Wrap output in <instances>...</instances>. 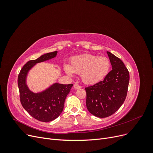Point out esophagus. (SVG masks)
Instances as JSON below:
<instances>
[{
    "label": "esophagus",
    "instance_id": "obj_1",
    "mask_svg": "<svg viewBox=\"0 0 153 153\" xmlns=\"http://www.w3.org/2000/svg\"><path fill=\"white\" fill-rule=\"evenodd\" d=\"M73 87H74V88H75V89H80V88H81V86H80V85H78V84H74Z\"/></svg>",
    "mask_w": 153,
    "mask_h": 153
}]
</instances>
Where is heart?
Returning a JSON list of instances; mask_svg holds the SVG:
<instances>
[{"label":"heart","instance_id":"1","mask_svg":"<svg viewBox=\"0 0 153 153\" xmlns=\"http://www.w3.org/2000/svg\"><path fill=\"white\" fill-rule=\"evenodd\" d=\"M110 63L106 57H99L91 54H84L70 59V65L64 66L68 75L73 73L80 75L85 84L93 85L102 81L109 71Z\"/></svg>","mask_w":153,"mask_h":153}]
</instances>
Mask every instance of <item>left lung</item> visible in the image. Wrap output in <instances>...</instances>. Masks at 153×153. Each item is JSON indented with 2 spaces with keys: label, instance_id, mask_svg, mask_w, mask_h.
Masks as SVG:
<instances>
[{
  "label": "left lung",
  "instance_id": "left-lung-1",
  "mask_svg": "<svg viewBox=\"0 0 153 153\" xmlns=\"http://www.w3.org/2000/svg\"><path fill=\"white\" fill-rule=\"evenodd\" d=\"M112 69L104 80L85 87L86 106L96 117L104 118L112 115L121 107L126 98L129 74L119 58L109 52Z\"/></svg>",
  "mask_w": 153,
  "mask_h": 153
}]
</instances>
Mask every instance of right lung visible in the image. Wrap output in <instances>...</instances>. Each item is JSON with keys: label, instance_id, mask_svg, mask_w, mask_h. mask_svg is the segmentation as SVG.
I'll return each mask as SVG.
<instances>
[{"label": "right lung", "instance_id": "obj_1", "mask_svg": "<svg viewBox=\"0 0 153 153\" xmlns=\"http://www.w3.org/2000/svg\"><path fill=\"white\" fill-rule=\"evenodd\" d=\"M57 52L44 54L36 60H30L23 66L18 76L20 103L32 117L41 122H50L61 114L64 101L73 84H55L49 89L38 94L29 91L25 84L27 73L35 64L55 57Z\"/></svg>", "mask_w": 153, "mask_h": 153}]
</instances>
